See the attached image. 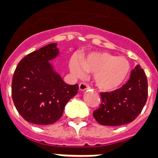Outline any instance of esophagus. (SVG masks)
I'll list each match as a JSON object with an SVG mask.
<instances>
[{"label":"esophagus","mask_w":158,"mask_h":158,"mask_svg":"<svg viewBox=\"0 0 158 158\" xmlns=\"http://www.w3.org/2000/svg\"><path fill=\"white\" fill-rule=\"evenodd\" d=\"M89 89V85H88V84H84V83H82V84H79V90L81 91V92H84L85 90H87Z\"/></svg>","instance_id":"1"}]
</instances>
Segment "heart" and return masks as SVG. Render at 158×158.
<instances>
[{
    "mask_svg": "<svg viewBox=\"0 0 158 158\" xmlns=\"http://www.w3.org/2000/svg\"><path fill=\"white\" fill-rule=\"evenodd\" d=\"M69 69L74 76L82 78L84 71L94 74V81L98 89L113 92L118 89L127 80L131 71L129 61L107 52H94L81 59L69 61Z\"/></svg>",
    "mask_w": 158,
    "mask_h": 158,
    "instance_id": "1",
    "label": "heart"
}]
</instances>
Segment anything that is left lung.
<instances>
[{
  "instance_id": "left-lung-1",
  "label": "left lung",
  "mask_w": 158,
  "mask_h": 158,
  "mask_svg": "<svg viewBox=\"0 0 158 158\" xmlns=\"http://www.w3.org/2000/svg\"><path fill=\"white\" fill-rule=\"evenodd\" d=\"M102 103L93 113L103 126H121L132 122L140 114L148 99V79L138 64L131 72L127 84L111 93H101Z\"/></svg>"
}]
</instances>
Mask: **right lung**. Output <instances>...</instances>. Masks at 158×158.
Segmentation results:
<instances>
[{
  "instance_id": "add662e5",
  "label": "right lung",
  "mask_w": 158,
  "mask_h": 158,
  "mask_svg": "<svg viewBox=\"0 0 158 158\" xmlns=\"http://www.w3.org/2000/svg\"><path fill=\"white\" fill-rule=\"evenodd\" d=\"M59 55L57 44H50L26 55L15 69L12 99L18 113L31 123L58 121L69 100L78 94L79 85L65 84L50 63Z\"/></svg>"
}]
</instances>
